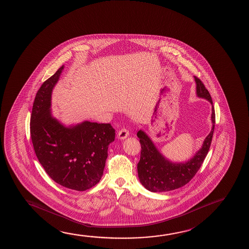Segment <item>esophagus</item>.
I'll return each mask as SVG.
<instances>
[{
	"label": "esophagus",
	"instance_id": "1",
	"mask_svg": "<svg viewBox=\"0 0 249 249\" xmlns=\"http://www.w3.org/2000/svg\"><path fill=\"white\" fill-rule=\"evenodd\" d=\"M128 135H129L128 130H127L126 128H122L121 130L118 131L117 138H118L119 140H124V139H126Z\"/></svg>",
	"mask_w": 249,
	"mask_h": 249
}]
</instances>
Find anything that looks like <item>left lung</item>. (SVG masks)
<instances>
[{
    "mask_svg": "<svg viewBox=\"0 0 249 249\" xmlns=\"http://www.w3.org/2000/svg\"><path fill=\"white\" fill-rule=\"evenodd\" d=\"M194 78L196 84V96L208 100L212 105L211 133L204 140L202 147L191 160L183 163H174L163 156L144 131L139 130L137 136L142 145V151L141 159L137 165L138 176L142 185L150 192H169L188 184L201 167L211 147L215 123L213 102L210 92L205 88L202 81L196 77Z\"/></svg>",
    "mask_w": 249,
    "mask_h": 249,
    "instance_id": "obj_1",
    "label": "left lung"
}]
</instances>
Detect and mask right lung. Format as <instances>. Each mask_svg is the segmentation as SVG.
I'll list each match as a JSON object with an SVG mask.
<instances>
[{
  "label": "right lung",
  "instance_id": "right-lung-1",
  "mask_svg": "<svg viewBox=\"0 0 249 249\" xmlns=\"http://www.w3.org/2000/svg\"><path fill=\"white\" fill-rule=\"evenodd\" d=\"M64 65L43 83L32 109L31 139L36 156L52 179L75 191H86L104 174L107 148L115 141L109 123L84 121L65 126L52 115V93Z\"/></svg>",
  "mask_w": 249,
  "mask_h": 249
}]
</instances>
